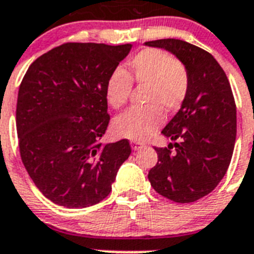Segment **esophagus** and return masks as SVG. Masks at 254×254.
<instances>
[{"mask_svg":"<svg viewBox=\"0 0 254 254\" xmlns=\"http://www.w3.org/2000/svg\"><path fill=\"white\" fill-rule=\"evenodd\" d=\"M142 146H143L142 143L138 142V141H131V147L132 150H134V151H136V150H140Z\"/></svg>","mask_w":254,"mask_h":254,"instance_id":"esophagus-1","label":"esophagus"}]
</instances>
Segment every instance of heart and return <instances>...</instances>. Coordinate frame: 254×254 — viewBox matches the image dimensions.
<instances>
[{
    "instance_id": "obj_1",
    "label": "heart",
    "mask_w": 254,
    "mask_h": 254,
    "mask_svg": "<svg viewBox=\"0 0 254 254\" xmlns=\"http://www.w3.org/2000/svg\"><path fill=\"white\" fill-rule=\"evenodd\" d=\"M132 82L146 86L143 108H132L120 114L112 125L116 136L133 141L152 137L165 121V113L178 111L185 102L190 77L185 64L156 48H146L129 60L128 68L118 67L105 86V98L112 108H121L128 100Z\"/></svg>"
}]
</instances>
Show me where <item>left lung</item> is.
I'll list each match as a JSON object with an SVG mask.
<instances>
[{
    "label": "left lung",
    "instance_id": "8db88e82",
    "mask_svg": "<svg viewBox=\"0 0 254 254\" xmlns=\"http://www.w3.org/2000/svg\"><path fill=\"white\" fill-rule=\"evenodd\" d=\"M145 44L176 56L190 77L185 102L161 131L173 142L155 147L158 163L147 177L161 196L179 203L194 202L215 190L232 160L237 137L232 87L217 61L193 44L179 39Z\"/></svg>",
    "mask_w": 254,
    "mask_h": 254
}]
</instances>
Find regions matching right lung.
I'll return each mask as SVG.
<instances>
[{
    "instance_id": "obj_1",
    "label": "right lung",
    "mask_w": 254,
    "mask_h": 254,
    "mask_svg": "<svg viewBox=\"0 0 254 254\" xmlns=\"http://www.w3.org/2000/svg\"><path fill=\"white\" fill-rule=\"evenodd\" d=\"M132 44L66 43L30 64L17 95L21 160L56 205L84 208L111 193L128 140L99 142L109 123L105 86Z\"/></svg>"
}]
</instances>
